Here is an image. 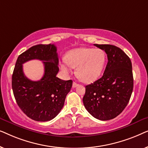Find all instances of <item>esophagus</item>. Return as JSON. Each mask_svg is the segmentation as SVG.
I'll return each mask as SVG.
<instances>
[{"mask_svg": "<svg viewBox=\"0 0 148 148\" xmlns=\"http://www.w3.org/2000/svg\"><path fill=\"white\" fill-rule=\"evenodd\" d=\"M78 86H79V84H77V83H76V82L73 83V88H76V87Z\"/></svg>", "mask_w": 148, "mask_h": 148, "instance_id": "obj_1", "label": "esophagus"}]
</instances>
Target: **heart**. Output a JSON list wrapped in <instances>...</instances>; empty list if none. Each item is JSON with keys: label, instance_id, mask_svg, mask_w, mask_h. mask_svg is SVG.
Here are the masks:
<instances>
[{"label": "heart", "instance_id": "heart-1", "mask_svg": "<svg viewBox=\"0 0 148 148\" xmlns=\"http://www.w3.org/2000/svg\"><path fill=\"white\" fill-rule=\"evenodd\" d=\"M66 63L76 68V75L83 82L91 83L98 79L102 75L106 64V54L102 49L92 48H79L73 49L65 56ZM64 71L69 72L64 62L60 63Z\"/></svg>", "mask_w": 148, "mask_h": 148}]
</instances>
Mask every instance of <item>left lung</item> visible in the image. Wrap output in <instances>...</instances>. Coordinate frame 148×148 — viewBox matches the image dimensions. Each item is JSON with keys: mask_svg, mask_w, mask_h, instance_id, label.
<instances>
[{"mask_svg": "<svg viewBox=\"0 0 148 148\" xmlns=\"http://www.w3.org/2000/svg\"><path fill=\"white\" fill-rule=\"evenodd\" d=\"M104 50L108 63L102 77L86 86L85 108L101 121L110 120L127 106L133 89L132 64L121 48L110 44H94Z\"/></svg>", "mask_w": 148, "mask_h": 148, "instance_id": "obj_1", "label": "left lung"}]
</instances>
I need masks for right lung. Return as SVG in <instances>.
Masks as SVG:
<instances>
[{"mask_svg":"<svg viewBox=\"0 0 148 148\" xmlns=\"http://www.w3.org/2000/svg\"><path fill=\"white\" fill-rule=\"evenodd\" d=\"M37 59L43 61L45 74L39 81L29 80L23 73V64ZM56 47L54 44L34 46L18 56L12 75V89L21 110L30 119L45 122L56 116L64 106L73 81L56 77L58 68Z\"/></svg>","mask_w":148,"mask_h":148,"instance_id":"add662e5","label":"right lung"}]
</instances>
